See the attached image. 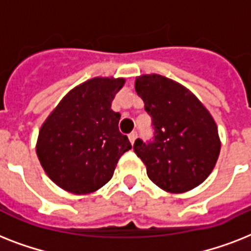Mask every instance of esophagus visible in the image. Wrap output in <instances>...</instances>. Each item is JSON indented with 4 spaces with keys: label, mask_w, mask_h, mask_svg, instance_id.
Listing matches in <instances>:
<instances>
[{
    "label": "esophagus",
    "mask_w": 251,
    "mask_h": 251,
    "mask_svg": "<svg viewBox=\"0 0 251 251\" xmlns=\"http://www.w3.org/2000/svg\"><path fill=\"white\" fill-rule=\"evenodd\" d=\"M137 138H138L137 131H133V133L129 134V139H130V142H131V145H134V142H135V139H137Z\"/></svg>",
    "instance_id": "34e87169"
}]
</instances>
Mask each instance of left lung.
<instances>
[{
	"label": "left lung",
	"mask_w": 251,
	"mask_h": 251,
	"mask_svg": "<svg viewBox=\"0 0 251 251\" xmlns=\"http://www.w3.org/2000/svg\"><path fill=\"white\" fill-rule=\"evenodd\" d=\"M135 91L152 118V141L134 143L150 179L168 193L201 185L220 153L218 126L210 112L186 87L159 74L138 76Z\"/></svg>",
	"instance_id": "1"
}]
</instances>
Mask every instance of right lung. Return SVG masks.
<instances>
[{
  "label": "right lung",
  "instance_id": "1",
  "mask_svg": "<svg viewBox=\"0 0 251 251\" xmlns=\"http://www.w3.org/2000/svg\"><path fill=\"white\" fill-rule=\"evenodd\" d=\"M124 84V78L87 80L73 88L44 121L36 153L57 186L79 195L96 191L131 149L118 130L121 114L110 108Z\"/></svg>",
  "mask_w": 251,
  "mask_h": 251
}]
</instances>
